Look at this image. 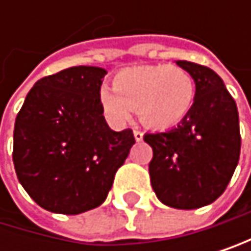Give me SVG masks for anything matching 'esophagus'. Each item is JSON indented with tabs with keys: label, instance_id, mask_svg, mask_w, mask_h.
I'll return each instance as SVG.
<instances>
[{
	"label": "esophagus",
	"instance_id": "1",
	"mask_svg": "<svg viewBox=\"0 0 251 251\" xmlns=\"http://www.w3.org/2000/svg\"><path fill=\"white\" fill-rule=\"evenodd\" d=\"M134 137H135V141H141L143 140V132L138 131V129H135L134 131Z\"/></svg>",
	"mask_w": 251,
	"mask_h": 251
}]
</instances>
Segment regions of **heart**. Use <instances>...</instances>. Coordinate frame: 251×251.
I'll use <instances>...</instances> for the list:
<instances>
[{
    "mask_svg": "<svg viewBox=\"0 0 251 251\" xmlns=\"http://www.w3.org/2000/svg\"><path fill=\"white\" fill-rule=\"evenodd\" d=\"M113 89L102 87L99 103L113 123L131 120L132 110L151 129H169L184 120L193 108L196 84L180 66L146 64L116 74Z\"/></svg>",
    "mask_w": 251,
    "mask_h": 251,
    "instance_id": "obj_1",
    "label": "heart"
}]
</instances>
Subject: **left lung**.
I'll return each instance as SVG.
<instances>
[{"instance_id": "8db88e82", "label": "left lung", "mask_w": 251, "mask_h": 251, "mask_svg": "<svg viewBox=\"0 0 251 251\" xmlns=\"http://www.w3.org/2000/svg\"><path fill=\"white\" fill-rule=\"evenodd\" d=\"M196 84L188 116L176 128L146 134L153 151L151 184L164 205L176 209L206 206L225 193L241 152L239 116L233 98L212 69L179 60Z\"/></svg>"}]
</instances>
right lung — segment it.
I'll list each match as a JSON object with an SVG mask.
<instances>
[{
  "mask_svg": "<svg viewBox=\"0 0 251 251\" xmlns=\"http://www.w3.org/2000/svg\"><path fill=\"white\" fill-rule=\"evenodd\" d=\"M107 71L75 66L39 79L18 113L13 164L39 206L76 215L102 205L114 175L135 143L131 129L113 131L99 92Z\"/></svg>",
  "mask_w": 251,
  "mask_h": 251,
  "instance_id": "obj_1",
  "label": "right lung"
}]
</instances>
